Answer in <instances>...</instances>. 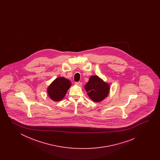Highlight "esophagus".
Wrapping results in <instances>:
<instances>
[{"instance_id":"esophagus-1","label":"esophagus","mask_w":160,"mask_h":160,"mask_svg":"<svg viewBox=\"0 0 160 160\" xmlns=\"http://www.w3.org/2000/svg\"><path fill=\"white\" fill-rule=\"evenodd\" d=\"M75 84L78 85L79 86H81L82 85V83L81 82H76Z\"/></svg>"}]
</instances>
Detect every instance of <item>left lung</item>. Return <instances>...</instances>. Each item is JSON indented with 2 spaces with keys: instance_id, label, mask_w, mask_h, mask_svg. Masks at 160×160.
<instances>
[{
  "instance_id": "1",
  "label": "left lung",
  "mask_w": 160,
  "mask_h": 160,
  "mask_svg": "<svg viewBox=\"0 0 160 160\" xmlns=\"http://www.w3.org/2000/svg\"><path fill=\"white\" fill-rule=\"evenodd\" d=\"M84 88L92 101L100 102L109 95L110 86L98 76L92 75Z\"/></svg>"
}]
</instances>
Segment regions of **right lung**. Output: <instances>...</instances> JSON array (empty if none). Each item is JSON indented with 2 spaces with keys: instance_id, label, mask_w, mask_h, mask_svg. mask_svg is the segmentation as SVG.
Here are the masks:
<instances>
[{
  "instance_id": "right-lung-1",
  "label": "right lung",
  "mask_w": 160,
  "mask_h": 160,
  "mask_svg": "<svg viewBox=\"0 0 160 160\" xmlns=\"http://www.w3.org/2000/svg\"><path fill=\"white\" fill-rule=\"evenodd\" d=\"M71 86L72 82L68 79L61 77H58L48 86V95L55 102L60 101L65 97Z\"/></svg>"
}]
</instances>
